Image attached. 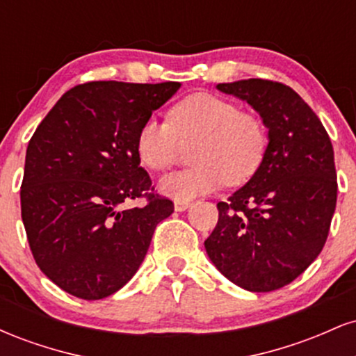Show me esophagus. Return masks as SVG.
<instances>
[{"mask_svg":"<svg viewBox=\"0 0 356 356\" xmlns=\"http://www.w3.org/2000/svg\"><path fill=\"white\" fill-rule=\"evenodd\" d=\"M191 206V201H174V209L177 212L186 211Z\"/></svg>","mask_w":356,"mask_h":356,"instance_id":"obj_1","label":"esophagus"}]
</instances>
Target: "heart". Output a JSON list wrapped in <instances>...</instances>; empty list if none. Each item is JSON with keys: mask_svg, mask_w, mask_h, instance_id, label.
<instances>
[{"mask_svg": "<svg viewBox=\"0 0 356 356\" xmlns=\"http://www.w3.org/2000/svg\"><path fill=\"white\" fill-rule=\"evenodd\" d=\"M192 140H199L191 154L195 165L159 181V191L175 201H191L224 182H248L263 165L269 145L263 118L243 112L234 102L199 92L177 102L167 122L149 118L140 125L137 157L147 169L161 172L177 161L181 144Z\"/></svg>", "mask_w": 356, "mask_h": 356, "instance_id": "1", "label": "heart"}]
</instances>
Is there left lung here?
<instances>
[{"instance_id":"8db88e82","label":"left lung","mask_w":356,"mask_h":356,"mask_svg":"<svg viewBox=\"0 0 356 356\" xmlns=\"http://www.w3.org/2000/svg\"><path fill=\"white\" fill-rule=\"evenodd\" d=\"M218 90L259 113L269 145L254 177L218 204V224L204 246L234 284L275 291L295 281L328 238L338 192L333 145L316 113L283 83L249 79Z\"/></svg>"}]
</instances>
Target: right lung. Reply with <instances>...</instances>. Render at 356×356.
Segmentation results:
<instances>
[{
  "label": "right lung",
  "mask_w": 356,
  "mask_h": 356,
  "mask_svg": "<svg viewBox=\"0 0 356 356\" xmlns=\"http://www.w3.org/2000/svg\"><path fill=\"white\" fill-rule=\"evenodd\" d=\"M179 81H88L68 90L35 130L24 159L22 219L43 275L102 300L136 275L157 224L174 212L140 167V125ZM145 197L144 208L123 204Z\"/></svg>",
  "instance_id": "right-lung-1"
}]
</instances>
